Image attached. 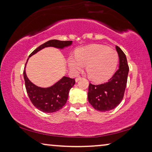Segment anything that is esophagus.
<instances>
[{"instance_id":"esophagus-1","label":"esophagus","mask_w":152,"mask_h":152,"mask_svg":"<svg viewBox=\"0 0 152 152\" xmlns=\"http://www.w3.org/2000/svg\"><path fill=\"white\" fill-rule=\"evenodd\" d=\"M81 78H82L80 77V76H78V77H77V78H76V80H76V82H78V81H79V80L81 79Z\"/></svg>"}]
</instances>
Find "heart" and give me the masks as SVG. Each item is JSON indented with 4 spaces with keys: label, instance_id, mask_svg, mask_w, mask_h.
I'll use <instances>...</instances> for the list:
<instances>
[{
    "label": "heart",
    "instance_id": "heart-1",
    "mask_svg": "<svg viewBox=\"0 0 152 152\" xmlns=\"http://www.w3.org/2000/svg\"><path fill=\"white\" fill-rule=\"evenodd\" d=\"M76 57L69 60L71 69L77 74L86 66L88 77L94 82H102L110 78L118 62V56L115 50L99 44L80 48Z\"/></svg>",
    "mask_w": 152,
    "mask_h": 152
}]
</instances>
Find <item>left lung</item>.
I'll list each match as a JSON object with an SVG mask.
<instances>
[{"label":"left lung","mask_w":152,"mask_h":152,"mask_svg":"<svg viewBox=\"0 0 152 152\" xmlns=\"http://www.w3.org/2000/svg\"><path fill=\"white\" fill-rule=\"evenodd\" d=\"M119 56V69L108 82L101 85L90 83L88 88V102L95 110L101 112L111 110L122 102L126 89L129 67L126 55L116 46Z\"/></svg>","instance_id":"obj_1"}]
</instances>
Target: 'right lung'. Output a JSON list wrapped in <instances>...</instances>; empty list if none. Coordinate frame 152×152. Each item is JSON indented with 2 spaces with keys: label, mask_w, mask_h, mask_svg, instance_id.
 <instances>
[{
  "label": "right lung",
  "mask_w": 152,
  "mask_h": 152,
  "mask_svg": "<svg viewBox=\"0 0 152 152\" xmlns=\"http://www.w3.org/2000/svg\"><path fill=\"white\" fill-rule=\"evenodd\" d=\"M72 44V41H60L57 39L49 40L33 50L29 56V58L46 47L51 46L63 49L64 48L69 46ZM29 58H28V60ZM27 62L23 70V78L25 80L26 91L32 104L38 110L46 113H55L60 110L66 103L69 92L70 89L75 84V80L74 78L63 76L52 86L48 88H40L32 83L27 77L26 73Z\"/></svg>",
  "instance_id": "add662e5"
}]
</instances>
